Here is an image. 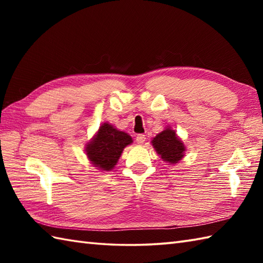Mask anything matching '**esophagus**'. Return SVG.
Here are the masks:
<instances>
[{"mask_svg":"<svg viewBox=\"0 0 263 263\" xmlns=\"http://www.w3.org/2000/svg\"><path fill=\"white\" fill-rule=\"evenodd\" d=\"M146 140H147V138H146V136H144V135H139L137 137V142L139 144H143L144 142H146Z\"/></svg>","mask_w":263,"mask_h":263,"instance_id":"34e87169","label":"esophagus"}]
</instances>
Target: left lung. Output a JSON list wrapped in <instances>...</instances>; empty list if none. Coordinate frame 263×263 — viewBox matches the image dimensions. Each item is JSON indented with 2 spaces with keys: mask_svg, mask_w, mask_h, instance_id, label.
Here are the masks:
<instances>
[{
  "mask_svg": "<svg viewBox=\"0 0 263 263\" xmlns=\"http://www.w3.org/2000/svg\"><path fill=\"white\" fill-rule=\"evenodd\" d=\"M152 144L160 158L170 165L180 163V160L185 156V144L171 126H166L163 131L153 138Z\"/></svg>",
  "mask_w": 263,
  "mask_h": 263,
  "instance_id": "left-lung-1",
  "label": "left lung"
}]
</instances>
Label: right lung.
<instances>
[{"mask_svg":"<svg viewBox=\"0 0 263 263\" xmlns=\"http://www.w3.org/2000/svg\"><path fill=\"white\" fill-rule=\"evenodd\" d=\"M132 142L130 135L105 122L86 143L85 152L93 167L99 171L109 172L114 170L124 148Z\"/></svg>","mask_w":263,"mask_h":263,"instance_id":"obj_1","label":"right lung"}]
</instances>
